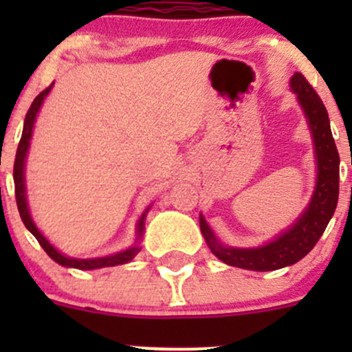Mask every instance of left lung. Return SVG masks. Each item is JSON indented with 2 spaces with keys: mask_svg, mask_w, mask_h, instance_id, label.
Wrapping results in <instances>:
<instances>
[{
  "mask_svg": "<svg viewBox=\"0 0 352 352\" xmlns=\"http://www.w3.org/2000/svg\"><path fill=\"white\" fill-rule=\"evenodd\" d=\"M291 90L298 95L301 109L307 116L317 158V184L310 204L303 214L272 242L255 248H233L219 243L204 216H199L202 236L212 254L225 264L248 271H276L296 264L315 247L324 235L339 199V151L333 143L330 120L325 105L307 78L294 73Z\"/></svg>",
  "mask_w": 352,
  "mask_h": 352,
  "instance_id": "1",
  "label": "left lung"
}]
</instances>
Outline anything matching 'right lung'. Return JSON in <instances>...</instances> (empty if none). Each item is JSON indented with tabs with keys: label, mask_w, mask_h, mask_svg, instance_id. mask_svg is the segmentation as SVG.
Masks as SVG:
<instances>
[{
	"label": "right lung",
	"mask_w": 352,
	"mask_h": 352,
	"mask_svg": "<svg viewBox=\"0 0 352 352\" xmlns=\"http://www.w3.org/2000/svg\"><path fill=\"white\" fill-rule=\"evenodd\" d=\"M52 85H49L45 90H42L41 94L35 97V100L32 102L30 109H28L27 116H25V122H23V133H22V140L19 143V150H16V156H15V165H13V180H15V197H16V206H19V212L20 218H22L25 228L32 233V235L37 239V242L41 243V247L44 248L45 254L52 258L58 264L65 265V267H74V269H83V271H90V269H100V267H112V265H120V264H127L129 261H133L134 257L140 252V245H134V247L127 248V250L119 252V254L109 255V257H98V258H73V257H66L63 255L61 252L56 250L51 243L47 242L44 235L38 232L37 226L34 225L32 221L30 211H28V204H27V194H25V158H27V151L28 146H30V138H32V131H34V122L35 117H37L38 109H41L42 102L44 98L47 97V94L51 91ZM150 209V208H148ZM148 209L143 212V216L138 221V239L136 242H140L141 236H143L144 232V218L148 214Z\"/></svg>",
	"instance_id": "add662e5"
}]
</instances>
